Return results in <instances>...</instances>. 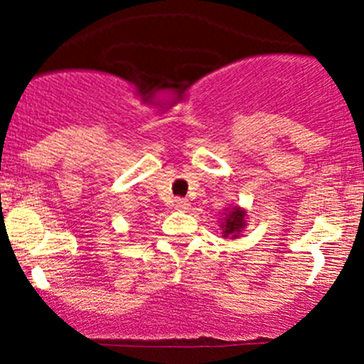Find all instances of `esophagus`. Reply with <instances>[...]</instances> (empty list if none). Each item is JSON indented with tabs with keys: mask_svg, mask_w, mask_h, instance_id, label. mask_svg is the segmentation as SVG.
I'll list each match as a JSON object with an SVG mask.
<instances>
[{
	"mask_svg": "<svg viewBox=\"0 0 364 364\" xmlns=\"http://www.w3.org/2000/svg\"><path fill=\"white\" fill-rule=\"evenodd\" d=\"M174 208L179 212H186L190 208V202L186 198H176L174 200Z\"/></svg>",
	"mask_w": 364,
	"mask_h": 364,
	"instance_id": "esophagus-1",
	"label": "esophagus"
}]
</instances>
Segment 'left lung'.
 Wrapping results in <instances>:
<instances>
[{"label": "left lung", "instance_id": "1", "mask_svg": "<svg viewBox=\"0 0 364 364\" xmlns=\"http://www.w3.org/2000/svg\"><path fill=\"white\" fill-rule=\"evenodd\" d=\"M246 210L243 207L235 205L225 208L220 215V229H223V237L224 240H237L248 225V217H246Z\"/></svg>", "mask_w": 364, "mask_h": 364}]
</instances>
